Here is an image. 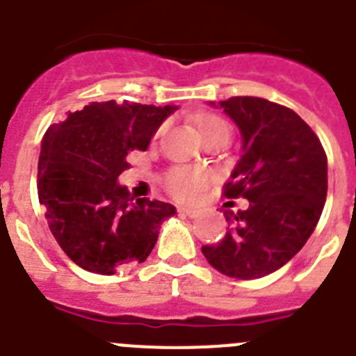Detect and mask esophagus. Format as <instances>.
<instances>
[{
    "instance_id": "34e87169",
    "label": "esophagus",
    "mask_w": 356,
    "mask_h": 356,
    "mask_svg": "<svg viewBox=\"0 0 356 356\" xmlns=\"http://www.w3.org/2000/svg\"><path fill=\"white\" fill-rule=\"evenodd\" d=\"M177 211H179V214L188 216V218H197V216L200 214V211H198V209H189V207H179Z\"/></svg>"
}]
</instances>
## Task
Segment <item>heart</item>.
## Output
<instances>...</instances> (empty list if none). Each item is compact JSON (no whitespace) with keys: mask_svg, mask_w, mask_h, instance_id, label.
Segmentation results:
<instances>
[{"mask_svg":"<svg viewBox=\"0 0 356 356\" xmlns=\"http://www.w3.org/2000/svg\"><path fill=\"white\" fill-rule=\"evenodd\" d=\"M198 131L202 133V137H209L212 133L221 131V129H228V124L218 115L212 114H200L197 119ZM205 182H207V175L205 172L198 170V168H174V170L168 172L167 179H165V184H167L168 193L174 198L182 202L193 200L200 189L204 188Z\"/></svg>","mask_w":356,"mask_h":356,"instance_id":"b5f03b06","label":"heart"}]
</instances>
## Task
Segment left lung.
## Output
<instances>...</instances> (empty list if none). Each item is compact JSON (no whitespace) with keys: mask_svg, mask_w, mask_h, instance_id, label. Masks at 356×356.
Here are the masks:
<instances>
[{"mask_svg":"<svg viewBox=\"0 0 356 356\" xmlns=\"http://www.w3.org/2000/svg\"><path fill=\"white\" fill-rule=\"evenodd\" d=\"M218 105L242 135L225 195L248 198L249 207L225 211L228 232L218 244L202 245V253L228 277L258 279L286 265L316 228L327 200V154L291 108L257 96Z\"/></svg>","mask_w":356,"mask_h":356,"instance_id":"left-lung-1","label":"left lung"}]
</instances>
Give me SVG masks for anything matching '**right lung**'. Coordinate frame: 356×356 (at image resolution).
<instances>
[{"label":"right lung","mask_w":356,"mask_h":356,"mask_svg":"<svg viewBox=\"0 0 356 356\" xmlns=\"http://www.w3.org/2000/svg\"><path fill=\"white\" fill-rule=\"evenodd\" d=\"M175 105L92 102L52 124L38 159V200L52 235L72 261L112 275L147 260L159 228L175 214L172 204L133 200L118 177L128 154L145 151Z\"/></svg>","instance_id":"right-lung-1"}]
</instances>
